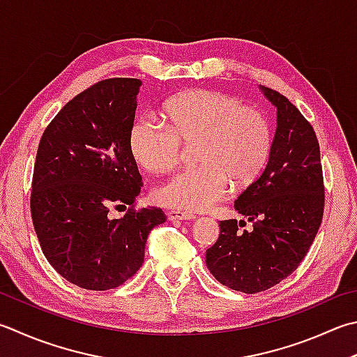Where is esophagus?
<instances>
[{"mask_svg": "<svg viewBox=\"0 0 357 357\" xmlns=\"http://www.w3.org/2000/svg\"><path fill=\"white\" fill-rule=\"evenodd\" d=\"M167 219L172 222H180V220H190L194 219V214L186 213V211H180V210H169L166 213Z\"/></svg>", "mask_w": 357, "mask_h": 357, "instance_id": "34e87169", "label": "esophagus"}]
</instances>
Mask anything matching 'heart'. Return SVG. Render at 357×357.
<instances>
[{
	"mask_svg": "<svg viewBox=\"0 0 357 357\" xmlns=\"http://www.w3.org/2000/svg\"><path fill=\"white\" fill-rule=\"evenodd\" d=\"M166 124L141 116L130 126L127 146L147 172L172 171L181 146L194 147L197 167L178 172L153 188L157 204L185 211H204L234 190L252 186L272 153V130L264 113L230 93L208 89L183 91L167 99Z\"/></svg>",
	"mask_w": 357,
	"mask_h": 357,
	"instance_id": "1",
	"label": "heart"
}]
</instances>
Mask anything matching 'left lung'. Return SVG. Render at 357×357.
<instances>
[{
	"label": "left lung",
	"instance_id": "obj_1",
	"mask_svg": "<svg viewBox=\"0 0 357 357\" xmlns=\"http://www.w3.org/2000/svg\"><path fill=\"white\" fill-rule=\"evenodd\" d=\"M277 107V133L264 172L234 200L245 220H220L205 262L233 291L257 294L297 271L317 234L325 208L319 139L309 121L280 91L262 89Z\"/></svg>",
	"mask_w": 357,
	"mask_h": 357
}]
</instances>
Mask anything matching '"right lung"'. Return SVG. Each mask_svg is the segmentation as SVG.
I'll return each mask as SVG.
<instances>
[{
  "mask_svg": "<svg viewBox=\"0 0 357 357\" xmlns=\"http://www.w3.org/2000/svg\"><path fill=\"white\" fill-rule=\"evenodd\" d=\"M141 80L112 77L63 105L46 127L33 165L31 216L56 272L86 291L124 284L144 261L161 208H137L143 186L127 146ZM112 209H126L112 220Z\"/></svg>",
  "mask_w": 357,
  "mask_h": 357,
  "instance_id": "obj_1",
  "label": "right lung"
}]
</instances>
